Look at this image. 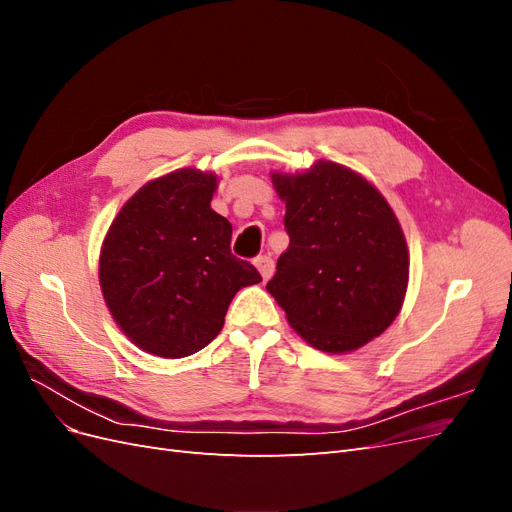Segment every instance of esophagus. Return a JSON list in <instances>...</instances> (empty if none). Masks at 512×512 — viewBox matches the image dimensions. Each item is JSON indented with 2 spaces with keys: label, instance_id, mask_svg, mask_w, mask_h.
I'll return each mask as SVG.
<instances>
[{
  "label": "esophagus",
  "instance_id": "34e87169",
  "mask_svg": "<svg viewBox=\"0 0 512 512\" xmlns=\"http://www.w3.org/2000/svg\"><path fill=\"white\" fill-rule=\"evenodd\" d=\"M254 265H256V269L260 271V275H262V280H269V277L273 275V269H275V262H273V258L271 256H256L254 258Z\"/></svg>",
  "mask_w": 512,
  "mask_h": 512
}]
</instances>
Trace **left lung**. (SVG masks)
I'll list each match as a JSON object with an SVG mask.
<instances>
[{
  "instance_id": "1",
  "label": "left lung",
  "mask_w": 512,
  "mask_h": 512,
  "mask_svg": "<svg viewBox=\"0 0 512 512\" xmlns=\"http://www.w3.org/2000/svg\"><path fill=\"white\" fill-rule=\"evenodd\" d=\"M273 185L286 203L290 245L267 290L314 348H361L406 297L408 247L393 209L374 185L333 162L273 175Z\"/></svg>"
}]
</instances>
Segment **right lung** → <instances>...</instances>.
Listing matches in <instances>:
<instances>
[{"mask_svg":"<svg viewBox=\"0 0 512 512\" xmlns=\"http://www.w3.org/2000/svg\"><path fill=\"white\" fill-rule=\"evenodd\" d=\"M215 175L175 170L138 190L111 224L100 286L132 342L164 359L211 344L243 286L262 282L230 252L232 226L211 209Z\"/></svg>","mask_w":512,"mask_h":512,"instance_id":"obj_1","label":"right lung"}]
</instances>
